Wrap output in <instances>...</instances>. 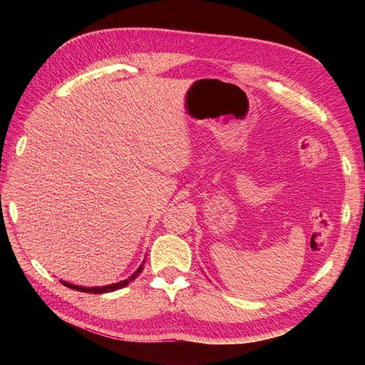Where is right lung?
<instances>
[{
  "mask_svg": "<svg viewBox=\"0 0 365 365\" xmlns=\"http://www.w3.org/2000/svg\"><path fill=\"white\" fill-rule=\"evenodd\" d=\"M143 264H145V260H143V263L138 267V269L129 275L128 279L121 280V282H117V283H113V284H105V286H77V284H73V283H68V282H63L61 280L62 284L67 286V288H71V289H76V291H81V292H90V294H106V292H113V291H117V289H121L125 288V286H128L132 280L137 279V275H140V272L143 271Z\"/></svg>",
  "mask_w": 365,
  "mask_h": 365,
  "instance_id": "right-lung-1",
  "label": "right lung"
}]
</instances>
